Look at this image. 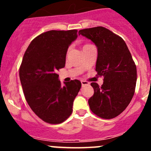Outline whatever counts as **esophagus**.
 <instances>
[{
  "label": "esophagus",
  "mask_w": 151,
  "mask_h": 151,
  "mask_svg": "<svg viewBox=\"0 0 151 151\" xmlns=\"http://www.w3.org/2000/svg\"><path fill=\"white\" fill-rule=\"evenodd\" d=\"M81 82H82V86H85V85H90V83H89L88 82H86V81H84V80H82V81H81Z\"/></svg>",
  "instance_id": "obj_1"
}]
</instances>
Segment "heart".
Masks as SVG:
<instances>
[{"label":"heart","mask_w":151,"mask_h":151,"mask_svg":"<svg viewBox=\"0 0 151 151\" xmlns=\"http://www.w3.org/2000/svg\"><path fill=\"white\" fill-rule=\"evenodd\" d=\"M88 45H90V44H86V45H83V47H85L88 46ZM83 47H82V48H83Z\"/></svg>","instance_id":"b5f03b06"}]
</instances>
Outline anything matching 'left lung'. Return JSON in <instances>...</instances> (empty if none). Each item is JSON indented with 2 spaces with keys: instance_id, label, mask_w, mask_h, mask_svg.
Here are the masks:
<instances>
[{
  "instance_id": "8db88e82",
  "label": "left lung",
  "mask_w": 151,
  "mask_h": 151,
  "mask_svg": "<svg viewBox=\"0 0 151 151\" xmlns=\"http://www.w3.org/2000/svg\"><path fill=\"white\" fill-rule=\"evenodd\" d=\"M78 35L91 40L97 47L95 70L104 83L91 82L94 94L88 100L92 113L110 119L122 113L132 99L137 81L136 65L120 36L102 26L82 29Z\"/></svg>"
}]
</instances>
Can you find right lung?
<instances>
[{"instance_id": "add662e5", "label": "right lung", "mask_w": 151, "mask_h": 151, "mask_svg": "<svg viewBox=\"0 0 151 151\" xmlns=\"http://www.w3.org/2000/svg\"><path fill=\"white\" fill-rule=\"evenodd\" d=\"M76 29L51 30L37 36L24 54L19 78L28 104L41 119L60 124L73 113L75 98L82 84L77 79L63 86L57 71L63 68L69 45Z\"/></svg>"}]
</instances>
